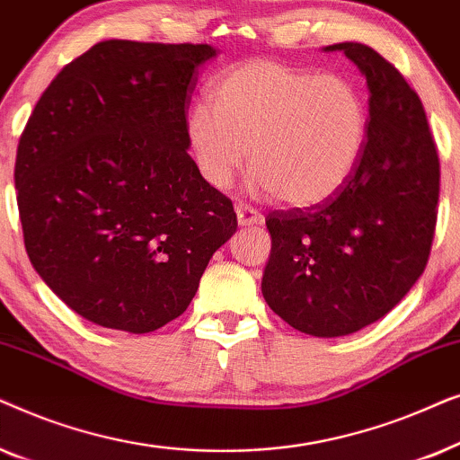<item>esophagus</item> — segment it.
I'll use <instances>...</instances> for the list:
<instances>
[{
    "instance_id": "esophagus-1",
    "label": "esophagus",
    "mask_w": 460,
    "mask_h": 460,
    "mask_svg": "<svg viewBox=\"0 0 460 460\" xmlns=\"http://www.w3.org/2000/svg\"><path fill=\"white\" fill-rule=\"evenodd\" d=\"M236 219L241 226H253V224H261V213L253 209L251 205L238 203L236 205Z\"/></svg>"
}]
</instances>
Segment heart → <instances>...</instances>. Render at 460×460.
Segmentation results:
<instances>
[{"label": "heart", "instance_id": "b5f03b06", "mask_svg": "<svg viewBox=\"0 0 460 460\" xmlns=\"http://www.w3.org/2000/svg\"><path fill=\"white\" fill-rule=\"evenodd\" d=\"M368 137V104L356 81L276 60L219 75L209 104L192 106L186 140L207 184L228 188L249 150V188L291 207L335 197Z\"/></svg>", "mask_w": 460, "mask_h": 460}]
</instances>
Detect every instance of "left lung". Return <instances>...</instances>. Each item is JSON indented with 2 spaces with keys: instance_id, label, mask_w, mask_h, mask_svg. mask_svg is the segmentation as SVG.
Instances as JSON below:
<instances>
[{
  "instance_id": "left-lung-1",
  "label": "left lung",
  "mask_w": 460,
  "mask_h": 460,
  "mask_svg": "<svg viewBox=\"0 0 460 460\" xmlns=\"http://www.w3.org/2000/svg\"><path fill=\"white\" fill-rule=\"evenodd\" d=\"M367 77L368 137L354 175L324 203L268 213L272 251L261 293L274 314L314 337L376 323L429 260L439 159L423 102L364 43H335Z\"/></svg>"
}]
</instances>
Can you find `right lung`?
<instances>
[{
	"instance_id": "1",
	"label": "right lung",
	"mask_w": 460,
	"mask_h": 460,
	"mask_svg": "<svg viewBox=\"0 0 460 460\" xmlns=\"http://www.w3.org/2000/svg\"><path fill=\"white\" fill-rule=\"evenodd\" d=\"M207 43L100 41L56 75L18 142L24 247L65 304L142 335L186 312L236 232L232 200L186 153Z\"/></svg>"
}]
</instances>
